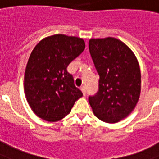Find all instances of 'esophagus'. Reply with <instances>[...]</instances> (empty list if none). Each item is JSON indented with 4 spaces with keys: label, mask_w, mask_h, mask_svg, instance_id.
Instances as JSON below:
<instances>
[{
    "label": "esophagus",
    "mask_w": 159,
    "mask_h": 159,
    "mask_svg": "<svg viewBox=\"0 0 159 159\" xmlns=\"http://www.w3.org/2000/svg\"><path fill=\"white\" fill-rule=\"evenodd\" d=\"M81 90H82V92H83V95H86V93H87V89H86V87L82 86V87H81Z\"/></svg>",
    "instance_id": "34e87169"
}]
</instances>
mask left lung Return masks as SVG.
<instances>
[{
    "label": "left lung",
    "instance_id": "8db88e82",
    "mask_svg": "<svg viewBox=\"0 0 159 159\" xmlns=\"http://www.w3.org/2000/svg\"><path fill=\"white\" fill-rule=\"evenodd\" d=\"M89 52L99 75L98 90L89 102L98 118L116 123L130 114L139 99L141 71L129 47L115 38L92 39Z\"/></svg>",
    "mask_w": 159,
    "mask_h": 159
}]
</instances>
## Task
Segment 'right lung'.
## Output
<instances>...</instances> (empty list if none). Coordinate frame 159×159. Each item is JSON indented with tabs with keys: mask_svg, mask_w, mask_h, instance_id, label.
<instances>
[{
	"mask_svg": "<svg viewBox=\"0 0 159 159\" xmlns=\"http://www.w3.org/2000/svg\"><path fill=\"white\" fill-rule=\"evenodd\" d=\"M84 49L83 39L64 34L45 38L34 47L26 66L24 90L39 117L47 121L61 120L83 96L66 68Z\"/></svg>",
	"mask_w": 159,
	"mask_h": 159,
	"instance_id": "obj_1",
	"label": "right lung"
}]
</instances>
